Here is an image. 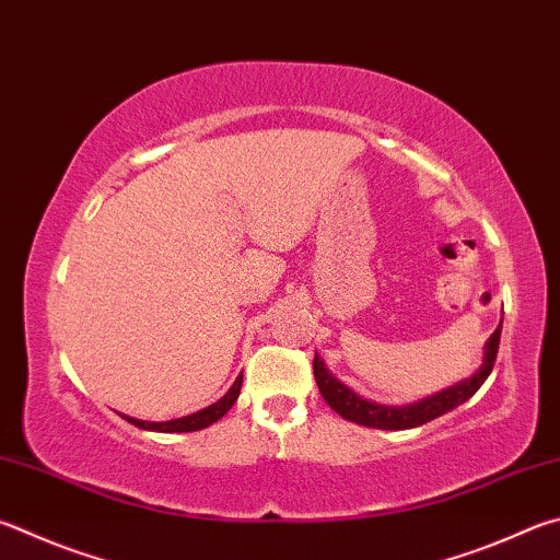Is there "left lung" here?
Instances as JSON below:
<instances>
[{"instance_id":"8db88e82","label":"left lung","mask_w":560,"mask_h":560,"mask_svg":"<svg viewBox=\"0 0 560 560\" xmlns=\"http://www.w3.org/2000/svg\"><path fill=\"white\" fill-rule=\"evenodd\" d=\"M500 335H502V323L497 325V330L490 335V340L485 342L482 364H480V370L472 374V377H467L463 382L448 386V389L435 392L431 396H425V399H421V401L406 404V406H384V404H374V401L362 399V396L348 389V386H345L340 380L332 377L318 354L313 358V374H315V382H318L323 399L328 401L330 409L338 411L342 419L360 423V425H368V429H382V431L416 429V425H423L433 419H439V416H443V413L453 411L455 406L465 404L477 389H480L494 368L497 350H500Z\"/></svg>"}]
</instances>
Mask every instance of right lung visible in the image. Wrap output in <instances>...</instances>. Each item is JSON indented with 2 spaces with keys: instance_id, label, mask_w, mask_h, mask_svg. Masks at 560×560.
Masks as SVG:
<instances>
[{
  "instance_id": "1",
  "label": "right lung",
  "mask_w": 560,
  "mask_h": 560,
  "mask_svg": "<svg viewBox=\"0 0 560 560\" xmlns=\"http://www.w3.org/2000/svg\"><path fill=\"white\" fill-rule=\"evenodd\" d=\"M242 389V374L235 380V384L230 386V392L218 399L215 404L206 406V409H200L190 416H183V419H174V421H139V419H131V416H125L129 423H135L137 429H144V431H159V433H188V431H200V429H208L215 421H220L222 416H225L232 404L237 401Z\"/></svg>"
}]
</instances>
